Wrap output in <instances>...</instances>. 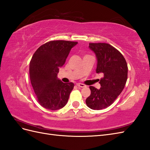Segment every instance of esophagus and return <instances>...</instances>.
Here are the masks:
<instances>
[{
	"mask_svg": "<svg viewBox=\"0 0 150 150\" xmlns=\"http://www.w3.org/2000/svg\"><path fill=\"white\" fill-rule=\"evenodd\" d=\"M76 86H77L78 87H86V86L84 85V84L81 83H76Z\"/></svg>",
	"mask_w": 150,
	"mask_h": 150,
	"instance_id": "esophagus-1",
	"label": "esophagus"
}]
</instances>
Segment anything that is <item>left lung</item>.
<instances>
[{
	"mask_svg": "<svg viewBox=\"0 0 150 150\" xmlns=\"http://www.w3.org/2000/svg\"><path fill=\"white\" fill-rule=\"evenodd\" d=\"M89 49L97 59L96 71L103 77L99 80L101 88L90 86L91 95L86 103L92 110L107 108L122 92L127 80L128 68L122 54L113 46L106 43H90Z\"/></svg>",
	"mask_w": 150,
	"mask_h": 150,
	"instance_id": "8db88e82",
	"label": "left lung"
}]
</instances>
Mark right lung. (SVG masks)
<instances>
[{
    "label": "right lung",
    "instance_id": "add662e5",
    "mask_svg": "<svg viewBox=\"0 0 150 150\" xmlns=\"http://www.w3.org/2000/svg\"><path fill=\"white\" fill-rule=\"evenodd\" d=\"M76 42L54 40L41 45L30 63V78L39 104L57 110L67 105L74 83H63L57 78L72 47Z\"/></svg>",
    "mask_w": 150,
    "mask_h": 150
}]
</instances>
